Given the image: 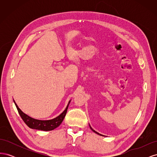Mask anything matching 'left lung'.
Instances as JSON below:
<instances>
[{
	"label": "left lung",
	"mask_w": 157,
	"mask_h": 157,
	"mask_svg": "<svg viewBox=\"0 0 157 157\" xmlns=\"http://www.w3.org/2000/svg\"><path fill=\"white\" fill-rule=\"evenodd\" d=\"M89 126H90V129H91L94 132H95V133H96V134H98V135H99V136H104L103 135H102V134H99V133H98V132H97L96 131H95L94 129H93V128L91 127V126H90V125L89 124Z\"/></svg>",
	"instance_id": "8db88e82"
}]
</instances>
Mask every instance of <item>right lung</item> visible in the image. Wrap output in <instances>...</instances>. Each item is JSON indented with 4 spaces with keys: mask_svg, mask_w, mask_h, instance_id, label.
<instances>
[{
    "mask_svg": "<svg viewBox=\"0 0 157 157\" xmlns=\"http://www.w3.org/2000/svg\"><path fill=\"white\" fill-rule=\"evenodd\" d=\"M13 102L15 103L18 113L20 114V115L23 121H24L25 124L29 128H32V129H36L39 130L50 131L53 130L57 127H58L61 124V122H63L66 115V113H67V111L71 100H69L67 107H66L65 109L63 111L62 113L60 114V115L57 117L53 118V119L50 120H38L35 119V118H33L23 113L21 109L18 107L17 105L14 100Z\"/></svg>",
    "mask_w": 157,
    "mask_h": 157,
    "instance_id": "add662e5",
    "label": "right lung"
}]
</instances>
